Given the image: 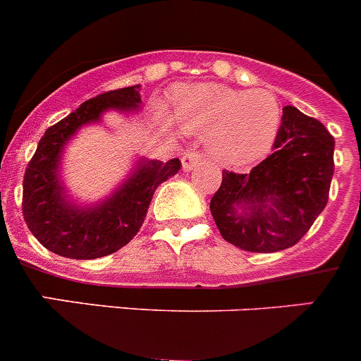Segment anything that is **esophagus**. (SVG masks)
Wrapping results in <instances>:
<instances>
[{"label":"esophagus","mask_w":361,"mask_h":361,"mask_svg":"<svg viewBox=\"0 0 361 361\" xmlns=\"http://www.w3.org/2000/svg\"><path fill=\"white\" fill-rule=\"evenodd\" d=\"M201 161V157L197 153H187L183 158H181V167H183L185 173H190L194 167Z\"/></svg>","instance_id":"34e87169"}]
</instances>
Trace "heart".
<instances>
[{
	"label": "heart",
	"mask_w": 361,
	"mask_h": 361,
	"mask_svg": "<svg viewBox=\"0 0 361 361\" xmlns=\"http://www.w3.org/2000/svg\"><path fill=\"white\" fill-rule=\"evenodd\" d=\"M173 112L181 130L207 137L208 153L224 167H244L264 158L278 139L283 119L281 104L271 90L215 83L178 87Z\"/></svg>",
	"instance_id": "heart-1"
}]
</instances>
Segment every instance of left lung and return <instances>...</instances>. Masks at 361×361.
Returning <instances> with one entry per match:
<instances>
[{"label":"left lung","mask_w":361,"mask_h":361,"mask_svg":"<svg viewBox=\"0 0 361 361\" xmlns=\"http://www.w3.org/2000/svg\"><path fill=\"white\" fill-rule=\"evenodd\" d=\"M274 151L249 174L222 171L210 212L222 238L244 251L298 244L328 203L335 139L295 106L283 109Z\"/></svg>","instance_id":"obj_1"}]
</instances>
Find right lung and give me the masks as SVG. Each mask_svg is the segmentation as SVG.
Instances as JSON below:
<instances>
[{
    "label": "right lung",
    "instance_id": "1",
    "mask_svg": "<svg viewBox=\"0 0 361 361\" xmlns=\"http://www.w3.org/2000/svg\"><path fill=\"white\" fill-rule=\"evenodd\" d=\"M139 85L99 94L46 130L23 181V215L33 237L55 255L74 260L106 257L126 245L142 226L160 183L181 161L139 158L119 187L96 203H78L62 180L67 144L83 126L99 124L106 112L131 116L140 110Z\"/></svg>",
    "mask_w": 361,
    "mask_h": 361
}]
</instances>
